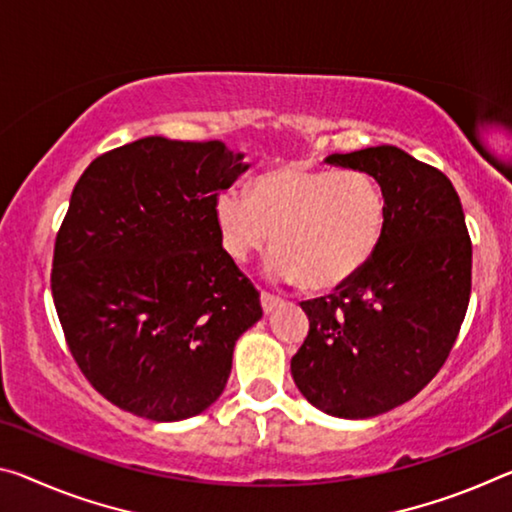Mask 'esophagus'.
I'll list each match as a JSON object with an SVG mask.
<instances>
[{
  "label": "esophagus",
  "mask_w": 512,
  "mask_h": 512,
  "mask_svg": "<svg viewBox=\"0 0 512 512\" xmlns=\"http://www.w3.org/2000/svg\"><path fill=\"white\" fill-rule=\"evenodd\" d=\"M280 303H282V298H280V296L271 294V291H262V307H264V312H266V314L273 312L275 307H278Z\"/></svg>",
  "instance_id": "obj_1"
}]
</instances>
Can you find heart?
Returning <instances> with one entry per match:
<instances>
[{"label":"heart","instance_id":"obj_1","mask_svg":"<svg viewBox=\"0 0 512 512\" xmlns=\"http://www.w3.org/2000/svg\"><path fill=\"white\" fill-rule=\"evenodd\" d=\"M216 225L234 262H246L273 241L275 275L330 291L371 262L383 237L385 198L360 170L282 164L259 175L250 193H218Z\"/></svg>","mask_w":512,"mask_h":512}]
</instances>
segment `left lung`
Instances as JSON below:
<instances>
[{
	"label": "left lung",
	"mask_w": 512,
	"mask_h": 512,
	"mask_svg": "<svg viewBox=\"0 0 512 512\" xmlns=\"http://www.w3.org/2000/svg\"><path fill=\"white\" fill-rule=\"evenodd\" d=\"M326 164L378 182L385 225L360 275L300 303L310 332L291 376L314 408L367 419L417 396L449 358L472 291V239L449 177L408 152L378 145Z\"/></svg>",
	"instance_id": "obj_1"
}]
</instances>
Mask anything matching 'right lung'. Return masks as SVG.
<instances>
[{
  "mask_svg": "<svg viewBox=\"0 0 512 512\" xmlns=\"http://www.w3.org/2000/svg\"><path fill=\"white\" fill-rule=\"evenodd\" d=\"M246 168L221 141L145 136L93 159L72 189L52 296L77 367L120 410L200 415L262 319L216 225L218 193Z\"/></svg>",
  "mask_w": 512,
  "mask_h": 512,
  "instance_id": "1",
  "label": "right lung"
}]
</instances>
